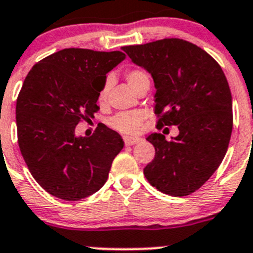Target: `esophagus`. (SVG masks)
Here are the masks:
<instances>
[{"mask_svg": "<svg viewBox=\"0 0 253 253\" xmlns=\"http://www.w3.org/2000/svg\"><path fill=\"white\" fill-rule=\"evenodd\" d=\"M125 143H126L127 146H131V145H135V143L141 142V138L140 137H132V136H125L124 137Z\"/></svg>", "mask_w": 253, "mask_h": 253, "instance_id": "obj_1", "label": "esophagus"}]
</instances>
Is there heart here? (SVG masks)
I'll use <instances>...</instances> for the list:
<instances>
[{
	"instance_id": "b5f03b06",
	"label": "heart",
	"mask_w": 253,
	"mask_h": 253,
	"mask_svg": "<svg viewBox=\"0 0 253 253\" xmlns=\"http://www.w3.org/2000/svg\"><path fill=\"white\" fill-rule=\"evenodd\" d=\"M126 79L127 83L131 88L136 87L140 82L145 81V79H149L146 76V73L142 72V70L133 69L128 70L126 73ZM108 89H110V82H106V84L103 85V88L101 89L98 94V99L101 103H103L107 98V94H108ZM146 118V113L142 112V111H133V112H122L118 113V115L113 116L110 120L111 127H113L115 129L120 132H124V133H135L141 129L143 121Z\"/></svg>"
}]
</instances>
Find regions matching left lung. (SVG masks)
<instances>
[{"label":"left lung","instance_id":"left-lung-1","mask_svg":"<svg viewBox=\"0 0 253 253\" xmlns=\"http://www.w3.org/2000/svg\"><path fill=\"white\" fill-rule=\"evenodd\" d=\"M122 50L154 79L158 125L179 129L171 141L158 132L147 136L155 158L143 174L165 194H192L214 174L228 149L233 116L226 76L208 53L181 39Z\"/></svg>","mask_w":253,"mask_h":253}]
</instances>
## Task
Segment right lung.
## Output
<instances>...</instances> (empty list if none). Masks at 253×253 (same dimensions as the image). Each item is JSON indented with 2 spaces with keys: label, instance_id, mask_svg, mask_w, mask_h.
<instances>
[{
  "label": "right lung",
  "instance_id": "right-lung-1",
  "mask_svg": "<svg viewBox=\"0 0 253 253\" xmlns=\"http://www.w3.org/2000/svg\"><path fill=\"white\" fill-rule=\"evenodd\" d=\"M125 58L121 51L63 49L39 61L25 78L16 102L20 151L49 194L74 202L107 181L124 140L103 124L90 137L77 136L76 126L94 117L106 74Z\"/></svg>",
  "mask_w": 253,
  "mask_h": 253
}]
</instances>
